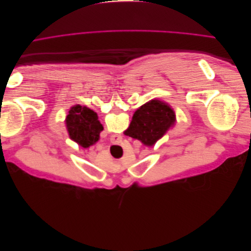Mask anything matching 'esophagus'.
Returning <instances> with one entry per match:
<instances>
[{"mask_svg":"<svg viewBox=\"0 0 251 251\" xmlns=\"http://www.w3.org/2000/svg\"><path fill=\"white\" fill-rule=\"evenodd\" d=\"M117 139H120V137H118V138H117Z\"/></svg>","mask_w":251,"mask_h":251,"instance_id":"obj_1","label":"esophagus"}]
</instances>
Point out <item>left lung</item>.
<instances>
[{
    "mask_svg": "<svg viewBox=\"0 0 251 251\" xmlns=\"http://www.w3.org/2000/svg\"><path fill=\"white\" fill-rule=\"evenodd\" d=\"M176 116L168 103L153 100L136 111L125 135L140 140L144 146H154L175 125Z\"/></svg>",
    "mask_w": 251,
    "mask_h": 251,
    "instance_id": "obj_1",
    "label": "left lung"
}]
</instances>
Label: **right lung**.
<instances>
[{
  "label": "right lung",
  "instance_id": "right-lung-1",
  "mask_svg": "<svg viewBox=\"0 0 251 251\" xmlns=\"http://www.w3.org/2000/svg\"><path fill=\"white\" fill-rule=\"evenodd\" d=\"M66 126L70 138L85 149L98 141L100 134L103 130L97 114L79 104L70 109L66 118Z\"/></svg>",
  "mask_w": 251,
  "mask_h": 251
}]
</instances>
